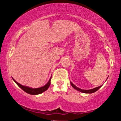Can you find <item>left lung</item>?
Listing matches in <instances>:
<instances>
[{
	"instance_id": "8db88e82",
	"label": "left lung",
	"mask_w": 121,
	"mask_h": 121,
	"mask_svg": "<svg viewBox=\"0 0 121 121\" xmlns=\"http://www.w3.org/2000/svg\"><path fill=\"white\" fill-rule=\"evenodd\" d=\"M70 84H71L72 86L73 87V88H74L75 89L77 90V91H81V92H82V93H94V92H95V91H98V90L101 87V86H99L95 87V88L92 89L84 90V89H81L78 88V87H77V86H75L74 85L72 82H70Z\"/></svg>"
}]
</instances>
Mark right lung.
Listing matches in <instances>:
<instances>
[{
	"instance_id": "add662e5",
	"label": "right lung",
	"mask_w": 121,
	"mask_h": 121,
	"mask_svg": "<svg viewBox=\"0 0 121 121\" xmlns=\"http://www.w3.org/2000/svg\"><path fill=\"white\" fill-rule=\"evenodd\" d=\"M51 77L50 78L49 81H48V82L47 83L46 85H45L44 86L39 87V88H31V87H29L28 86H25L22 85H21L19 84V83H18L17 82H16L13 78H12V79H13V81L15 82V83H16V84H17V85L19 86L21 89H23L25 92L27 93L30 94H32V95H36V94H39L42 93L43 92L46 91L48 89V87H49L50 84H51Z\"/></svg>"
}]
</instances>
